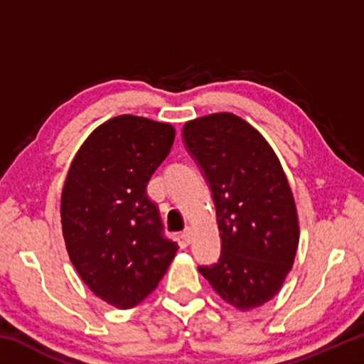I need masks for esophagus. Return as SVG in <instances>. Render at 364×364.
<instances>
[{
	"label": "esophagus",
	"mask_w": 364,
	"mask_h": 364,
	"mask_svg": "<svg viewBox=\"0 0 364 364\" xmlns=\"http://www.w3.org/2000/svg\"><path fill=\"white\" fill-rule=\"evenodd\" d=\"M181 239H183V241L186 242V244H189L191 241H193V232H191L189 228H186V230H184V231L181 232Z\"/></svg>",
	"instance_id": "1"
}]
</instances>
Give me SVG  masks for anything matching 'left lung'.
Returning a JSON list of instances; mask_svg holds the SVG:
<instances>
[{"instance_id":"left-lung-1","label":"left lung","mask_w":364,"mask_h":364,"mask_svg":"<svg viewBox=\"0 0 364 364\" xmlns=\"http://www.w3.org/2000/svg\"><path fill=\"white\" fill-rule=\"evenodd\" d=\"M210 186L221 239L217 263L199 267L226 304L247 311L274 297L292 268L299 218L279 159L241 117L221 112L183 127Z\"/></svg>"}]
</instances>
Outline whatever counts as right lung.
Instances as JSON below:
<instances>
[{"label":"right lung","mask_w":364,"mask_h":364,"mask_svg":"<svg viewBox=\"0 0 364 364\" xmlns=\"http://www.w3.org/2000/svg\"><path fill=\"white\" fill-rule=\"evenodd\" d=\"M173 141L170 123L114 117L86 138L65 178L60 221L70 262L91 292L120 310L159 286L178 250L146 193Z\"/></svg>","instance_id":"1"}]
</instances>
